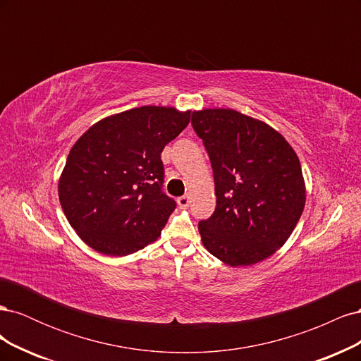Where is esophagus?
Wrapping results in <instances>:
<instances>
[{
  "label": "esophagus",
  "mask_w": 361,
  "mask_h": 361,
  "mask_svg": "<svg viewBox=\"0 0 361 361\" xmlns=\"http://www.w3.org/2000/svg\"><path fill=\"white\" fill-rule=\"evenodd\" d=\"M178 204L180 209H187V207L190 206V197L188 195H182V197L178 199Z\"/></svg>",
  "instance_id": "1"
}]
</instances>
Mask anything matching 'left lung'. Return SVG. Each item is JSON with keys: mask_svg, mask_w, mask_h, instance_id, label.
<instances>
[{"mask_svg": "<svg viewBox=\"0 0 361 361\" xmlns=\"http://www.w3.org/2000/svg\"><path fill=\"white\" fill-rule=\"evenodd\" d=\"M209 155L216 207L199 223L204 248L228 267H248L288 241L305 204L300 159L279 130L231 108L192 111Z\"/></svg>", "mask_w": 361, "mask_h": 361, "instance_id": "left-lung-1", "label": "left lung"}]
</instances>
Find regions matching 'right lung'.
<instances>
[{
  "label": "right lung",
  "instance_id": "1",
  "mask_svg": "<svg viewBox=\"0 0 361 361\" xmlns=\"http://www.w3.org/2000/svg\"><path fill=\"white\" fill-rule=\"evenodd\" d=\"M191 111L146 105L108 116L72 146L59 199L82 241L106 256L154 243L176 202L162 192L161 152L190 123Z\"/></svg>",
  "mask_w": 361,
  "mask_h": 361
}]
</instances>
